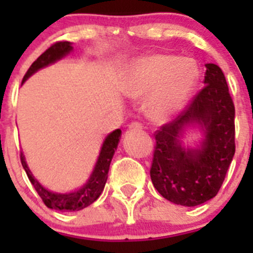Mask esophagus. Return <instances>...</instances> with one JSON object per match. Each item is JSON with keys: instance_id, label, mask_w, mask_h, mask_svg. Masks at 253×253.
<instances>
[{"instance_id": "1", "label": "esophagus", "mask_w": 253, "mask_h": 253, "mask_svg": "<svg viewBox=\"0 0 253 253\" xmlns=\"http://www.w3.org/2000/svg\"><path fill=\"white\" fill-rule=\"evenodd\" d=\"M129 129H130V130H142L143 125L140 124V123L134 122V123H131L130 125H129Z\"/></svg>"}]
</instances>
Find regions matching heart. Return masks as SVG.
<instances>
[{
  "mask_svg": "<svg viewBox=\"0 0 253 253\" xmlns=\"http://www.w3.org/2000/svg\"><path fill=\"white\" fill-rule=\"evenodd\" d=\"M200 68L190 57L156 53L126 68L123 91L131 99L146 97V111L157 122L169 119L189 101L198 86Z\"/></svg>",
  "mask_w": 253,
  "mask_h": 253,
  "instance_id": "b5f03b06",
  "label": "heart"
}]
</instances>
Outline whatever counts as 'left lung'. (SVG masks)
<instances>
[{
	"label": "left lung",
	"instance_id": "obj_1",
	"mask_svg": "<svg viewBox=\"0 0 253 253\" xmlns=\"http://www.w3.org/2000/svg\"><path fill=\"white\" fill-rule=\"evenodd\" d=\"M202 90L173 120L156 131L151 166L153 186L165 199L184 207H196L218 194L234 152V104L224 73L208 63ZM199 124L205 140L196 150L180 146L183 128Z\"/></svg>",
	"mask_w": 253,
	"mask_h": 253
}]
</instances>
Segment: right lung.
<instances>
[{"label": "right lung", "instance_id": "add662e5", "mask_svg": "<svg viewBox=\"0 0 253 253\" xmlns=\"http://www.w3.org/2000/svg\"><path fill=\"white\" fill-rule=\"evenodd\" d=\"M71 50H72V44L69 42H57L51 46H49L43 54L31 64L30 68L28 69V72L22 78V82H25L33 73L39 71L40 68H44V67L57 62L60 58L66 57ZM120 135H122L120 129H116V130H114L113 133L107 135L106 139L104 140L101 152H100V156L97 158V162H96L95 169H93L90 178L81 189L77 190V191H73V193L57 194L44 189L30 172L25 162V157H24L22 153H20V160H21V165L25 169L29 180H30V182L35 187L37 193L39 194V196L46 207L50 208V209L60 210V211H77V210H81L92 204L101 195L105 184H106L110 162L113 160L118 143H119Z\"/></svg>", "mask_w": 253, "mask_h": 253}]
</instances>
